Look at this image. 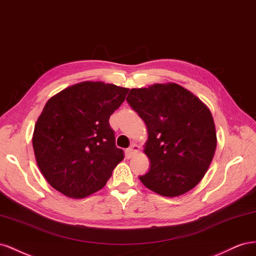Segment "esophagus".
<instances>
[{"mask_svg":"<svg viewBox=\"0 0 256 256\" xmlns=\"http://www.w3.org/2000/svg\"><path fill=\"white\" fill-rule=\"evenodd\" d=\"M138 150H140V147H138L136 144H132V146H130V147L126 150V156L130 158L133 154H135L136 152H138Z\"/></svg>","mask_w":256,"mask_h":256,"instance_id":"obj_1","label":"esophagus"}]
</instances>
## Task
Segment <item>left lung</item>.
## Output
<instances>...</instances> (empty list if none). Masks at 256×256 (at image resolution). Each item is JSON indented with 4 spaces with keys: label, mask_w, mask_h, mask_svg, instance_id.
<instances>
[{
    "label": "left lung",
    "mask_w": 256,
    "mask_h": 256,
    "mask_svg": "<svg viewBox=\"0 0 256 256\" xmlns=\"http://www.w3.org/2000/svg\"><path fill=\"white\" fill-rule=\"evenodd\" d=\"M128 103L147 126L146 153L149 172L142 184L162 196L188 192L207 172L216 148L209 108L177 84H154L132 89Z\"/></svg>",
    "instance_id": "1"
}]
</instances>
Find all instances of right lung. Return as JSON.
Wrapping results in <instances>:
<instances>
[{
  "label": "right lung",
  "mask_w": 256,
  "mask_h": 256,
  "mask_svg": "<svg viewBox=\"0 0 256 256\" xmlns=\"http://www.w3.org/2000/svg\"><path fill=\"white\" fill-rule=\"evenodd\" d=\"M128 92L102 82H84L50 98L35 123L32 144L42 176L72 198L104 188L124 158L109 118Z\"/></svg>",
  "instance_id": "right-lung-1"
}]
</instances>
